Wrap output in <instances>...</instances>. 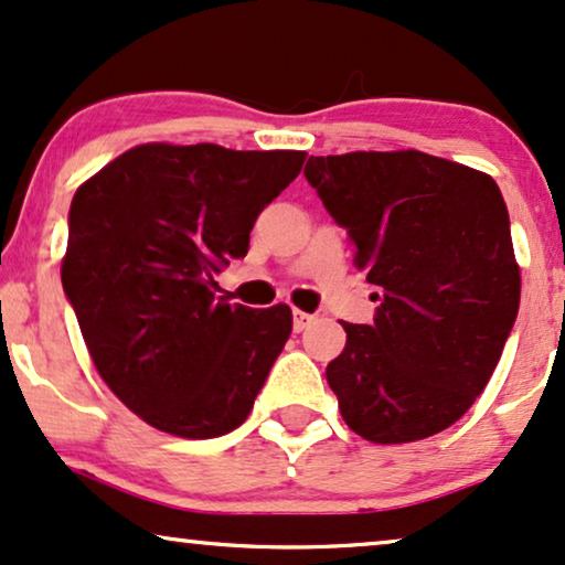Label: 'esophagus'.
I'll return each mask as SVG.
<instances>
[{"label":"esophagus","mask_w":565,"mask_h":565,"mask_svg":"<svg viewBox=\"0 0 565 565\" xmlns=\"http://www.w3.org/2000/svg\"><path fill=\"white\" fill-rule=\"evenodd\" d=\"M312 320H315V315L302 312V310H295V330H297V333H302V330L310 328Z\"/></svg>","instance_id":"obj_1"}]
</instances>
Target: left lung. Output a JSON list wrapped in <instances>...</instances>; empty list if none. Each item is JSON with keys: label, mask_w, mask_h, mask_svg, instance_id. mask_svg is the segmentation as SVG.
Segmentation results:
<instances>
[{"label": "left lung", "mask_w": 565, "mask_h": 565, "mask_svg": "<svg viewBox=\"0 0 565 565\" xmlns=\"http://www.w3.org/2000/svg\"><path fill=\"white\" fill-rule=\"evenodd\" d=\"M305 178L380 307L343 322L328 385L349 428L374 445L445 431L483 393L519 312V266L495 180L416 152L310 157Z\"/></svg>", "instance_id": "8db88e82"}]
</instances>
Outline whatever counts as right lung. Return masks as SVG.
I'll return each instance as SVG.
<instances>
[{
  "label": "right lung",
  "mask_w": 565,
  "mask_h": 565,
  "mask_svg": "<svg viewBox=\"0 0 565 565\" xmlns=\"http://www.w3.org/2000/svg\"><path fill=\"white\" fill-rule=\"evenodd\" d=\"M305 152L141 145L74 193L64 295L120 403L183 439L230 434L291 333V310L216 297Z\"/></svg>",
  "instance_id": "obj_1"
}]
</instances>
